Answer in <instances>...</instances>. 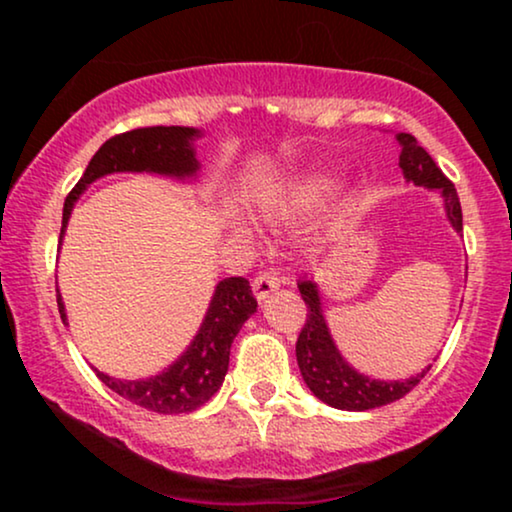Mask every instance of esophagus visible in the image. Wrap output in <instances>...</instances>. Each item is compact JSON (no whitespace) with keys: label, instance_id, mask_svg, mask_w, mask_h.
Wrapping results in <instances>:
<instances>
[{"label":"esophagus","instance_id":"1","mask_svg":"<svg viewBox=\"0 0 512 512\" xmlns=\"http://www.w3.org/2000/svg\"><path fill=\"white\" fill-rule=\"evenodd\" d=\"M279 284H282V279L277 277V272L275 270H265V272H258V275L254 277V282H251V289H254V296L258 300H265L272 291L279 289Z\"/></svg>","mask_w":512,"mask_h":512}]
</instances>
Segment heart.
I'll list each match as a JSON object with an SVG mask.
<instances>
[{
  "label": "heart",
  "mask_w": 512,
  "mask_h": 512,
  "mask_svg": "<svg viewBox=\"0 0 512 512\" xmlns=\"http://www.w3.org/2000/svg\"><path fill=\"white\" fill-rule=\"evenodd\" d=\"M326 184V177L314 174V177L300 179L298 184H293L289 188V191H258L254 193V198H251V209H254L258 216H263V219H272V216H277L279 209L286 205V200H314L321 191H324ZM223 221L228 223V228L233 230V233L244 235L242 223L237 221L233 214H226Z\"/></svg>",
  "instance_id": "b5f03b06"
}]
</instances>
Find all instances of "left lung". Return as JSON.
<instances>
[{
    "instance_id": "obj_1",
    "label": "left lung",
    "mask_w": 512,
    "mask_h": 512,
    "mask_svg": "<svg viewBox=\"0 0 512 512\" xmlns=\"http://www.w3.org/2000/svg\"><path fill=\"white\" fill-rule=\"evenodd\" d=\"M396 139L398 146H401L398 165H401L403 177L412 181L415 186L436 188V191L443 195L445 214L447 219H450L452 228L461 233V230H464V223H461V205L457 188H454L452 181L445 177L443 170L433 163L429 153L417 144L415 137L408 135V132H398ZM298 289L307 305L305 326L296 342L298 368L305 384L319 401L331 405V408L349 412L373 410L380 408V405L394 403L398 398H403L408 391H412L419 382H422V377L426 373H429L431 366L403 382L370 380L368 375L356 373V370L342 359L331 333H328L317 284H314L312 279H303V282H298Z\"/></svg>"
}]
</instances>
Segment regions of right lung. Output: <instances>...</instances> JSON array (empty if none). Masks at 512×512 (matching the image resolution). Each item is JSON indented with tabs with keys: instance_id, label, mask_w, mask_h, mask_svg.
Segmentation results:
<instances>
[{
	"instance_id": "1",
	"label": "right lung",
	"mask_w": 512,
	"mask_h": 512,
	"mask_svg": "<svg viewBox=\"0 0 512 512\" xmlns=\"http://www.w3.org/2000/svg\"><path fill=\"white\" fill-rule=\"evenodd\" d=\"M200 135L202 132L195 128L156 125V128H137L107 139L88 163L79 184L67 195L65 209H62L60 244L69 216H72L74 202L95 179L114 172H153L174 179H193L200 170L193 142ZM256 307L258 303L247 279H221L216 284L212 303H209L198 335L186 352L163 373L146 377V380H116V377L100 373L97 368L95 373L111 391H116L118 396L139 405V408L160 412V415H181V412L198 410L221 389L223 377L228 373L230 345H233L244 321L256 312ZM58 310L62 321L67 324L60 291Z\"/></svg>"
}]
</instances>
